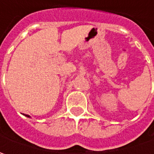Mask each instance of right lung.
Instances as JSON below:
<instances>
[{
  "instance_id": "1",
  "label": "right lung",
  "mask_w": 154,
  "mask_h": 154,
  "mask_svg": "<svg viewBox=\"0 0 154 154\" xmlns=\"http://www.w3.org/2000/svg\"><path fill=\"white\" fill-rule=\"evenodd\" d=\"M24 115L26 116H27V117H31V116H29V115H26V114H24Z\"/></svg>"
}]
</instances>
